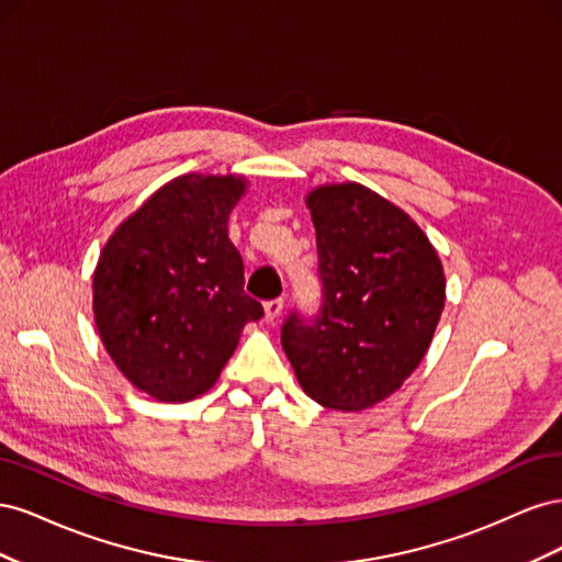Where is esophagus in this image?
I'll return each instance as SVG.
<instances>
[{
    "mask_svg": "<svg viewBox=\"0 0 562 562\" xmlns=\"http://www.w3.org/2000/svg\"><path fill=\"white\" fill-rule=\"evenodd\" d=\"M281 312H283V300L281 297L265 302V318L267 321H277L281 316Z\"/></svg>",
    "mask_w": 562,
    "mask_h": 562,
    "instance_id": "esophagus-1",
    "label": "esophagus"
}]
</instances>
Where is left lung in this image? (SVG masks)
Instances as JSON below:
<instances>
[{
    "instance_id": "obj_1",
    "label": "left lung",
    "mask_w": 562,
    "mask_h": 562,
    "mask_svg": "<svg viewBox=\"0 0 562 562\" xmlns=\"http://www.w3.org/2000/svg\"><path fill=\"white\" fill-rule=\"evenodd\" d=\"M321 307L291 310L281 345L297 382L333 411H363L413 375L446 304V277L424 232L368 187H318Z\"/></svg>"
}]
</instances>
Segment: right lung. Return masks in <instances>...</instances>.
Instances as JSON below:
<instances>
[{"label":"right lung","mask_w":562,"mask_h":562,"mask_svg":"<svg viewBox=\"0 0 562 562\" xmlns=\"http://www.w3.org/2000/svg\"><path fill=\"white\" fill-rule=\"evenodd\" d=\"M241 178L182 176L164 184L119 227L93 274L100 339L116 368L159 401L211 389L265 316L244 293V262L227 220Z\"/></svg>","instance_id":"obj_1"}]
</instances>
